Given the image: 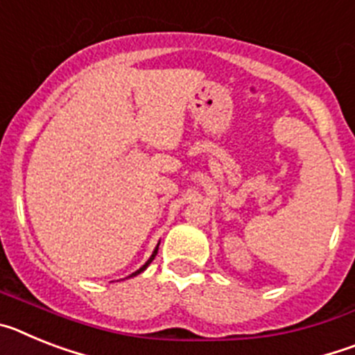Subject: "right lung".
<instances>
[{
  "label": "right lung",
  "mask_w": 355,
  "mask_h": 355,
  "mask_svg": "<svg viewBox=\"0 0 355 355\" xmlns=\"http://www.w3.org/2000/svg\"><path fill=\"white\" fill-rule=\"evenodd\" d=\"M158 245H159V243H158ZM158 245H156V249H155V250H153V254H150V258H149V259H147V261H146V263H144V265H142V266H140L139 270H137V272H133V274H131V275H128V277H135V275H139V274H142V272H144V270H146L147 266H149V265H150V261H153V259H155V256H156V254H158ZM128 277H126V279H128Z\"/></svg>",
  "instance_id": "1"
}]
</instances>
